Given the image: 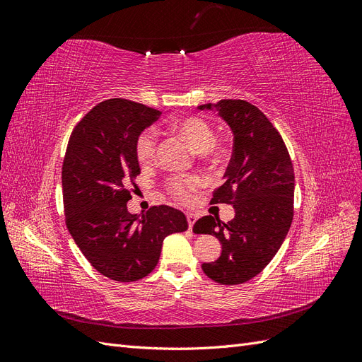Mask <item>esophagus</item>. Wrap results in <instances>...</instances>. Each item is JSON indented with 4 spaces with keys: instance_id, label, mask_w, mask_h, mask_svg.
<instances>
[{
    "instance_id": "obj_1",
    "label": "esophagus",
    "mask_w": 362,
    "mask_h": 362,
    "mask_svg": "<svg viewBox=\"0 0 362 362\" xmlns=\"http://www.w3.org/2000/svg\"><path fill=\"white\" fill-rule=\"evenodd\" d=\"M196 214H193V213H187V222H189V228L192 229L193 228V225H194V222H196Z\"/></svg>"
}]
</instances>
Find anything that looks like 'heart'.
Returning <instances> with one entry per match:
<instances>
[{
    "label": "heart",
    "mask_w": 362,
    "mask_h": 362,
    "mask_svg": "<svg viewBox=\"0 0 362 362\" xmlns=\"http://www.w3.org/2000/svg\"><path fill=\"white\" fill-rule=\"evenodd\" d=\"M180 136L189 141V145L198 152L199 158H213L218 152L221 146L216 141V133L213 125L206 119L199 116H192L187 119L178 120L172 125ZM158 146V134L154 128H148L136 140V157L140 164H151L156 161ZM204 178L201 175H189V177H175L168 182V190L173 198L185 201L189 199L192 193L201 187Z\"/></svg>",
    "instance_id": "1"
}]
</instances>
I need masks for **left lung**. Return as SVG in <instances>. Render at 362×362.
<instances>
[{
	"label": "left lung",
	"mask_w": 362,
	"mask_h": 362,
	"mask_svg": "<svg viewBox=\"0 0 362 362\" xmlns=\"http://www.w3.org/2000/svg\"><path fill=\"white\" fill-rule=\"evenodd\" d=\"M213 108L231 128L234 146L211 204H233L235 216L226 223L204 216L193 231L216 235L222 245L221 257L202 264L205 275L223 286H237L257 276L288 234L294 170L279 131L258 107L243 100L199 105V110Z\"/></svg>",
	"instance_id": "8db88e82"
}]
</instances>
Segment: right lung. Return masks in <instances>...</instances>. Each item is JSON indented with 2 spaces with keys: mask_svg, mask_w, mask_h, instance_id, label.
Instances as JSON below:
<instances>
[{
  "mask_svg": "<svg viewBox=\"0 0 362 362\" xmlns=\"http://www.w3.org/2000/svg\"><path fill=\"white\" fill-rule=\"evenodd\" d=\"M160 110L122 98L95 105L69 137L62 168L66 226L76 246L101 275L119 282L148 276L163 240L189 228L177 208L128 213L129 185L140 173L136 140Z\"/></svg>",
  "mask_w": 362,
  "mask_h": 362,
  "instance_id": "add662e5",
  "label": "right lung"
}]
</instances>
